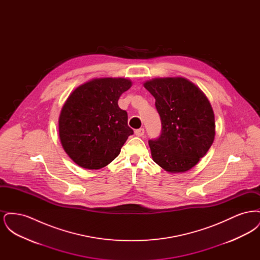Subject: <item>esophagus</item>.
Masks as SVG:
<instances>
[{"label": "esophagus", "mask_w": 260, "mask_h": 260, "mask_svg": "<svg viewBox=\"0 0 260 260\" xmlns=\"http://www.w3.org/2000/svg\"><path fill=\"white\" fill-rule=\"evenodd\" d=\"M135 134H136V136H144V128H142V127H140V128H137V129L135 131Z\"/></svg>", "instance_id": "obj_1"}]
</instances>
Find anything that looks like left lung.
I'll return each instance as SVG.
<instances>
[{"mask_svg":"<svg viewBox=\"0 0 260 260\" xmlns=\"http://www.w3.org/2000/svg\"><path fill=\"white\" fill-rule=\"evenodd\" d=\"M144 87L156 99L161 118V135L148 141L153 160L170 173L189 171L207 154L214 139L210 101L184 78L154 79Z\"/></svg>","mask_w":260,"mask_h":260,"instance_id":"8db88e82","label":"left lung"}]
</instances>
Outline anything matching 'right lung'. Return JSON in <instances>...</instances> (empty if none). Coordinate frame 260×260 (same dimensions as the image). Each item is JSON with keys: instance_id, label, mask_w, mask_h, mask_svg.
Wrapping results in <instances>:
<instances>
[{"instance_id": "add662e5", "label": "right lung", "mask_w": 260, "mask_h": 260, "mask_svg": "<svg viewBox=\"0 0 260 260\" xmlns=\"http://www.w3.org/2000/svg\"><path fill=\"white\" fill-rule=\"evenodd\" d=\"M129 80L94 79L77 87L62 107L59 137L68 156L82 168L99 170L121 152L134 131L127 113L118 105Z\"/></svg>"}]
</instances>
